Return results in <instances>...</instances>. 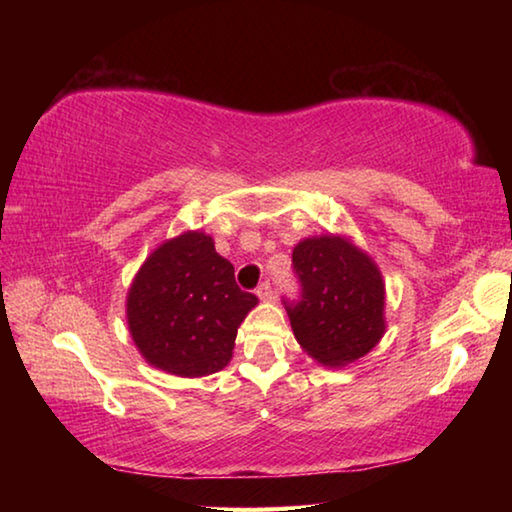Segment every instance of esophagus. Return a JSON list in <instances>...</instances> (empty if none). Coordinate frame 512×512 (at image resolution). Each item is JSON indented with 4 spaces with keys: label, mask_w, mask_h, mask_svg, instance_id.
Returning <instances> with one entry per match:
<instances>
[{
    "label": "esophagus",
    "mask_w": 512,
    "mask_h": 512,
    "mask_svg": "<svg viewBox=\"0 0 512 512\" xmlns=\"http://www.w3.org/2000/svg\"><path fill=\"white\" fill-rule=\"evenodd\" d=\"M257 296L259 298H262V300H273L275 298V291H273V287H271V282H262V284H259V287H257Z\"/></svg>",
    "instance_id": "esophagus-1"
}]
</instances>
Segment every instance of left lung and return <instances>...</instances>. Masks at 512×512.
Here are the masks:
<instances>
[{
  "label": "left lung",
  "instance_id": "8db88e82",
  "mask_svg": "<svg viewBox=\"0 0 512 512\" xmlns=\"http://www.w3.org/2000/svg\"><path fill=\"white\" fill-rule=\"evenodd\" d=\"M302 296L287 307L300 348L327 368H343L386 332V284L379 266L350 237H307L293 248Z\"/></svg>",
  "mask_w": 512,
  "mask_h": 512
}]
</instances>
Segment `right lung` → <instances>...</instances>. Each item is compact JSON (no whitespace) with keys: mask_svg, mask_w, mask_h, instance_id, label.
<instances>
[{"mask_svg":"<svg viewBox=\"0 0 512 512\" xmlns=\"http://www.w3.org/2000/svg\"><path fill=\"white\" fill-rule=\"evenodd\" d=\"M257 296L237 287L235 266L203 230L164 239L144 259L126 296V323L146 363L176 377L228 366L237 329Z\"/></svg>","mask_w":512,"mask_h":512,"instance_id":"1","label":"right lung"}]
</instances>
